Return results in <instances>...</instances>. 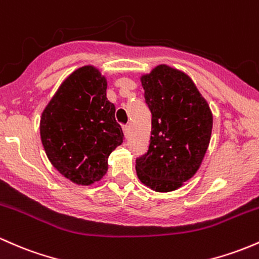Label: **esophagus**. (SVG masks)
I'll use <instances>...</instances> for the list:
<instances>
[{
    "mask_svg": "<svg viewBox=\"0 0 259 259\" xmlns=\"http://www.w3.org/2000/svg\"><path fill=\"white\" fill-rule=\"evenodd\" d=\"M123 133H124V137L128 138V136H130V126H128V124L123 126Z\"/></svg>",
    "mask_w": 259,
    "mask_h": 259,
    "instance_id": "obj_1",
    "label": "esophagus"
}]
</instances>
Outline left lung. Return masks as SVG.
<instances>
[{
	"instance_id": "8db88e82",
	"label": "left lung",
	"mask_w": 259,
	"mask_h": 259,
	"mask_svg": "<svg viewBox=\"0 0 259 259\" xmlns=\"http://www.w3.org/2000/svg\"><path fill=\"white\" fill-rule=\"evenodd\" d=\"M141 82L152 112V133L136 171L142 184L169 193L199 170L210 144L212 112L191 77L166 64L142 75Z\"/></svg>"
}]
</instances>
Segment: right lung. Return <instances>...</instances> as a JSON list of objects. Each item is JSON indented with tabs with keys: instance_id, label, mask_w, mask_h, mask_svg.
<instances>
[{
	"instance_id": "add662e5",
	"label": "right lung",
	"mask_w": 259,
	"mask_h": 259,
	"mask_svg": "<svg viewBox=\"0 0 259 259\" xmlns=\"http://www.w3.org/2000/svg\"><path fill=\"white\" fill-rule=\"evenodd\" d=\"M106 90V76L96 66L84 65L66 76L41 112L47 157L74 184L100 182L107 173L108 155L123 142Z\"/></svg>"
}]
</instances>
